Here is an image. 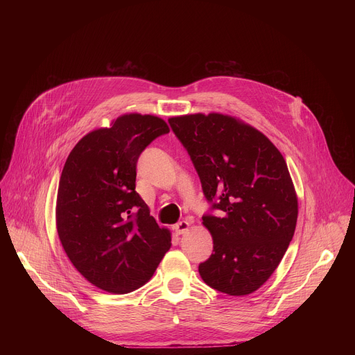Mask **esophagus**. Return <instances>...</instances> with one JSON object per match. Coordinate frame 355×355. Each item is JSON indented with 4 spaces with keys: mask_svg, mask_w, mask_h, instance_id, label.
<instances>
[{
    "mask_svg": "<svg viewBox=\"0 0 355 355\" xmlns=\"http://www.w3.org/2000/svg\"><path fill=\"white\" fill-rule=\"evenodd\" d=\"M189 222H187V220H181V222H178L175 226H174V230H175V233L177 234H184V233H187L188 230H189Z\"/></svg>",
    "mask_w": 355,
    "mask_h": 355,
    "instance_id": "obj_1",
    "label": "esophagus"
}]
</instances>
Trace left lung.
<instances>
[{
    "label": "left lung",
    "mask_w": 355,
    "mask_h": 355,
    "mask_svg": "<svg viewBox=\"0 0 355 355\" xmlns=\"http://www.w3.org/2000/svg\"><path fill=\"white\" fill-rule=\"evenodd\" d=\"M168 123L219 211L202 216L214 252L199 264L200 278L232 296L252 293L279 266L296 227L297 196L285 159L266 135L229 115L192 114Z\"/></svg>",
    "instance_id": "left-lung-1"
}]
</instances>
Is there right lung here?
Here are the masks:
<instances>
[{"instance_id": "right-lung-1", "label": "right lung", "mask_w": 355, "mask_h": 355, "mask_svg": "<svg viewBox=\"0 0 355 355\" xmlns=\"http://www.w3.org/2000/svg\"><path fill=\"white\" fill-rule=\"evenodd\" d=\"M168 125L155 115L125 114L87 133L62 171L56 226L76 270L96 288L128 293L144 285L171 247L136 188V163Z\"/></svg>"}]
</instances>
